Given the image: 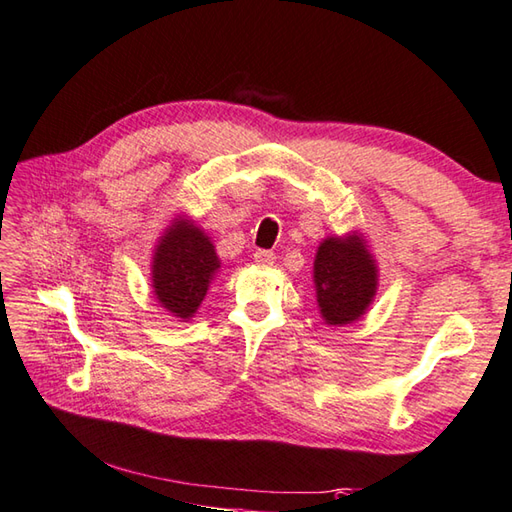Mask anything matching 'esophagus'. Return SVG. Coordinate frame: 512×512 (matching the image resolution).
I'll use <instances>...</instances> for the list:
<instances>
[{"mask_svg": "<svg viewBox=\"0 0 512 512\" xmlns=\"http://www.w3.org/2000/svg\"><path fill=\"white\" fill-rule=\"evenodd\" d=\"M253 259L259 266H273L275 264V253H270V250L259 248L253 253Z\"/></svg>", "mask_w": 512, "mask_h": 512, "instance_id": "34e87169", "label": "esophagus"}]
</instances>
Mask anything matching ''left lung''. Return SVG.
Listing matches in <instances>:
<instances>
[{
  "mask_svg": "<svg viewBox=\"0 0 512 512\" xmlns=\"http://www.w3.org/2000/svg\"><path fill=\"white\" fill-rule=\"evenodd\" d=\"M315 286L328 324L342 326L362 317L377 293V270L364 239H326L315 257Z\"/></svg>",
  "mask_w": 512,
  "mask_h": 512,
  "instance_id": "obj_1",
  "label": "left lung"
}]
</instances>
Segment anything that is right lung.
Listing matches in <instances>:
<instances>
[{
    "label": "right lung",
    "instance_id": "1",
    "mask_svg": "<svg viewBox=\"0 0 512 512\" xmlns=\"http://www.w3.org/2000/svg\"><path fill=\"white\" fill-rule=\"evenodd\" d=\"M219 268L215 246L197 226L177 222L162 237L153 262L155 295L177 317H193Z\"/></svg>",
    "mask_w": 512,
    "mask_h": 512
}]
</instances>
